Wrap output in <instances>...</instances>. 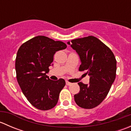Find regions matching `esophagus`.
I'll use <instances>...</instances> for the list:
<instances>
[{
  "label": "esophagus",
  "instance_id": "1",
  "mask_svg": "<svg viewBox=\"0 0 131 131\" xmlns=\"http://www.w3.org/2000/svg\"><path fill=\"white\" fill-rule=\"evenodd\" d=\"M66 84H67V85H71V84H72V83L69 82L68 81H66Z\"/></svg>",
  "mask_w": 131,
  "mask_h": 131
}]
</instances>
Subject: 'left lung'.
Masks as SVG:
<instances>
[{
	"mask_svg": "<svg viewBox=\"0 0 131 131\" xmlns=\"http://www.w3.org/2000/svg\"><path fill=\"white\" fill-rule=\"evenodd\" d=\"M68 44L80 56L79 71L90 76L89 84L78 83L80 92L74 95L75 101L81 108L92 109L106 97L115 79V57L108 46L93 36L74 39Z\"/></svg>",
	"mask_w": 131,
	"mask_h": 131,
	"instance_id": "8db88e82",
	"label": "left lung"
}]
</instances>
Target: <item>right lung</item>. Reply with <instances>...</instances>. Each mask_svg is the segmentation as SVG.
I'll use <instances>...</instances> for the list:
<instances>
[{
  "mask_svg": "<svg viewBox=\"0 0 131 131\" xmlns=\"http://www.w3.org/2000/svg\"><path fill=\"white\" fill-rule=\"evenodd\" d=\"M61 41L37 36L23 43L16 58V78L23 94L34 107L40 110L52 109L57 104L64 79H49L46 73L56 51L67 48Z\"/></svg>",
  "mask_w": 131,
  "mask_h": 131,
  "instance_id": "add662e5",
  "label": "right lung"
}]
</instances>
